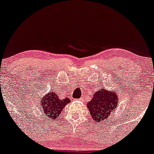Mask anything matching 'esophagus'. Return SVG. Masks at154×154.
<instances>
[{
  "label": "esophagus",
  "mask_w": 154,
  "mask_h": 154,
  "mask_svg": "<svg viewBox=\"0 0 154 154\" xmlns=\"http://www.w3.org/2000/svg\"><path fill=\"white\" fill-rule=\"evenodd\" d=\"M79 100H83V98H80L79 99Z\"/></svg>",
  "instance_id": "1"
}]
</instances>
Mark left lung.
I'll return each instance as SVG.
<instances>
[{
	"label": "left lung",
	"instance_id": "8db88e82",
	"mask_svg": "<svg viewBox=\"0 0 154 154\" xmlns=\"http://www.w3.org/2000/svg\"><path fill=\"white\" fill-rule=\"evenodd\" d=\"M118 93L104 88L99 89L94 93L87 106L92 119L96 123L106 121L118 107Z\"/></svg>",
	"mask_w": 154,
	"mask_h": 154
}]
</instances>
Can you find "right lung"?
<instances>
[{
	"instance_id": "add662e5",
	"label": "right lung",
	"mask_w": 154,
	"mask_h": 154,
	"mask_svg": "<svg viewBox=\"0 0 154 154\" xmlns=\"http://www.w3.org/2000/svg\"><path fill=\"white\" fill-rule=\"evenodd\" d=\"M39 106L41 112L43 116L50 120L51 121L56 122L58 120L62 109L67 103H70V100L68 97L59 98L55 90H51L48 93L43 95L39 99Z\"/></svg>"
}]
</instances>
